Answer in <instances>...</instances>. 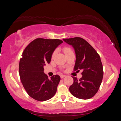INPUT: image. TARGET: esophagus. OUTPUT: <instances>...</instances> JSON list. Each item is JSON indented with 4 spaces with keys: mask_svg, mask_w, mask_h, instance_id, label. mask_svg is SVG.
Returning a JSON list of instances; mask_svg holds the SVG:
<instances>
[{
    "mask_svg": "<svg viewBox=\"0 0 121 121\" xmlns=\"http://www.w3.org/2000/svg\"><path fill=\"white\" fill-rule=\"evenodd\" d=\"M66 76L65 75H63V74H62V75L60 76V77L61 78H64V77H65Z\"/></svg>",
    "mask_w": 121,
    "mask_h": 121,
    "instance_id": "esophagus-1",
    "label": "esophagus"
}]
</instances>
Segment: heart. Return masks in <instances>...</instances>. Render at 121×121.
<instances>
[{
    "label": "heart",
    "mask_w": 121,
    "mask_h": 121,
    "mask_svg": "<svg viewBox=\"0 0 121 121\" xmlns=\"http://www.w3.org/2000/svg\"><path fill=\"white\" fill-rule=\"evenodd\" d=\"M71 50L69 48H65L64 49V52H65V54H67V52H71ZM56 54V51H55V52H54L53 53H52V57H54V56H55Z\"/></svg>",
    "instance_id": "b5f03b06"
}]
</instances>
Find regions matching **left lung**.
I'll list each match as a JSON object with an SVG mask.
<instances>
[{
  "label": "left lung",
  "instance_id": "left-lung-1",
  "mask_svg": "<svg viewBox=\"0 0 121 121\" xmlns=\"http://www.w3.org/2000/svg\"><path fill=\"white\" fill-rule=\"evenodd\" d=\"M72 45L76 56L74 70L82 71V77H73V83L69 86L70 93L81 99H89L98 92L103 78V67L96 50L84 39L80 37L63 39Z\"/></svg>",
  "mask_w": 121,
  "mask_h": 121
}]
</instances>
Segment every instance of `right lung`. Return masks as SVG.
<instances>
[{
    "label": "right lung",
    "instance_id": "right-lung-1",
    "mask_svg": "<svg viewBox=\"0 0 121 121\" xmlns=\"http://www.w3.org/2000/svg\"><path fill=\"white\" fill-rule=\"evenodd\" d=\"M62 43L57 39L37 38L23 51L20 60V77L27 93L34 99L46 101L56 92L60 77L56 74L48 79L44 73V66L50 62L55 49Z\"/></svg>",
    "mask_w": 121,
    "mask_h": 121
}]
</instances>
